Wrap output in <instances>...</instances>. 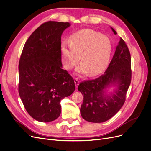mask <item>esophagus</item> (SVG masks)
<instances>
[{
    "mask_svg": "<svg viewBox=\"0 0 151 151\" xmlns=\"http://www.w3.org/2000/svg\"><path fill=\"white\" fill-rule=\"evenodd\" d=\"M74 82H75V85H76V87H78V85H79V83H80V81H78L77 78H75V80H74Z\"/></svg>",
    "mask_w": 151,
    "mask_h": 151,
    "instance_id": "1",
    "label": "esophagus"
}]
</instances>
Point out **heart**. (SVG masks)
Returning <instances> with one entry per match:
<instances>
[{"mask_svg":"<svg viewBox=\"0 0 151 151\" xmlns=\"http://www.w3.org/2000/svg\"><path fill=\"white\" fill-rule=\"evenodd\" d=\"M70 45L64 42L61 46L63 62L68 69H72L79 61L78 74L95 76L108 65L112 50L109 37L91 29H84L69 37Z\"/></svg>","mask_w":151,"mask_h":151,"instance_id":"1","label":"heart"}]
</instances>
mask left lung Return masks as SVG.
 <instances>
[{
	"label": "left lung",
	"instance_id": "8db88e82",
	"mask_svg": "<svg viewBox=\"0 0 151 151\" xmlns=\"http://www.w3.org/2000/svg\"><path fill=\"white\" fill-rule=\"evenodd\" d=\"M115 34L117 32L113 28ZM132 80L131 56L125 41L120 38L116 52L104 73L95 79L84 81L78 86L83 95L81 107L83 119L101 123L112 117L124 105ZM112 84H118L112 96H106L104 90Z\"/></svg>",
	"mask_w": 151,
	"mask_h": 151
}]
</instances>
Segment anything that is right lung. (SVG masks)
I'll use <instances>...</instances> for the list:
<instances>
[{"instance_id":"obj_1","label":"right lung","mask_w":151,"mask_h":151,"mask_svg":"<svg viewBox=\"0 0 151 151\" xmlns=\"http://www.w3.org/2000/svg\"><path fill=\"white\" fill-rule=\"evenodd\" d=\"M70 25L53 21L43 23L28 38L20 56L19 95L28 114L42 122L58 118L61 101L76 88L61 63V37Z\"/></svg>"}]
</instances>
